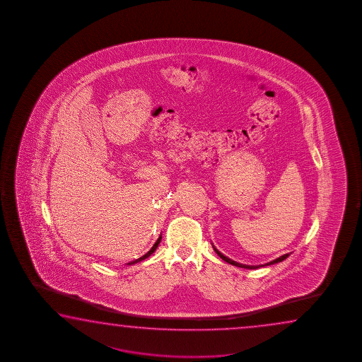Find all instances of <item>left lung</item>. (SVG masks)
I'll use <instances>...</instances> for the list:
<instances>
[{
    "label": "left lung",
    "mask_w": 362,
    "mask_h": 362,
    "mask_svg": "<svg viewBox=\"0 0 362 362\" xmlns=\"http://www.w3.org/2000/svg\"><path fill=\"white\" fill-rule=\"evenodd\" d=\"M213 248H214V251L216 252V255H218V256H219L221 259H224L226 262H228V264H234V266H238V267H242V269H250V270H253V269H259V267H264V266H270V264H277V262H281V261H284L285 258L288 257V253H286V255H284V256H281V257L276 258V259H274V261H271V262H269V264H259V266H248V264H238V262H235V261H233V259L226 257V256H224L223 253H221V252L218 251L215 247H213Z\"/></svg>",
    "instance_id": "obj_1"
}]
</instances>
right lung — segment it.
<instances>
[{"mask_svg":"<svg viewBox=\"0 0 362 362\" xmlns=\"http://www.w3.org/2000/svg\"><path fill=\"white\" fill-rule=\"evenodd\" d=\"M160 239H162V237H160V238L157 239V242L154 243L153 247L149 250V251L144 255V256H141V258H138V259H135V261H132V262H129L128 264H136V262H141V261H143V259H146V258L149 257L152 253H153L156 250H157V247H158V245H160Z\"/></svg>","mask_w":362,"mask_h":362,"instance_id":"1","label":"right lung"}]
</instances>
